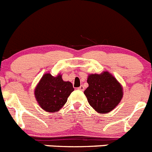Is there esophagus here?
Here are the masks:
<instances>
[{
  "label": "esophagus",
  "mask_w": 152,
  "mask_h": 152,
  "mask_svg": "<svg viewBox=\"0 0 152 152\" xmlns=\"http://www.w3.org/2000/svg\"><path fill=\"white\" fill-rule=\"evenodd\" d=\"M84 86H81L80 87L78 88V90H80V91H84Z\"/></svg>",
  "instance_id": "1"
}]
</instances>
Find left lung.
<instances>
[{
	"label": "left lung",
	"instance_id": "left-lung-1",
	"mask_svg": "<svg viewBox=\"0 0 152 152\" xmlns=\"http://www.w3.org/2000/svg\"><path fill=\"white\" fill-rule=\"evenodd\" d=\"M88 87L85 90L89 104L99 113L111 112L118 106L123 97V88L109 72L90 74Z\"/></svg>",
	"mask_w": 152,
	"mask_h": 152
}]
</instances>
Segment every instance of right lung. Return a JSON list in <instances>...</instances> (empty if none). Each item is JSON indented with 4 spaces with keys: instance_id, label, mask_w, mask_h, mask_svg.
<instances>
[{
    "instance_id": "obj_1",
    "label": "right lung",
    "mask_w": 152,
    "mask_h": 152,
    "mask_svg": "<svg viewBox=\"0 0 152 152\" xmlns=\"http://www.w3.org/2000/svg\"><path fill=\"white\" fill-rule=\"evenodd\" d=\"M74 91L70 82H64L61 75L45 73L35 88L34 95L39 106L49 113L58 111Z\"/></svg>"
}]
</instances>
